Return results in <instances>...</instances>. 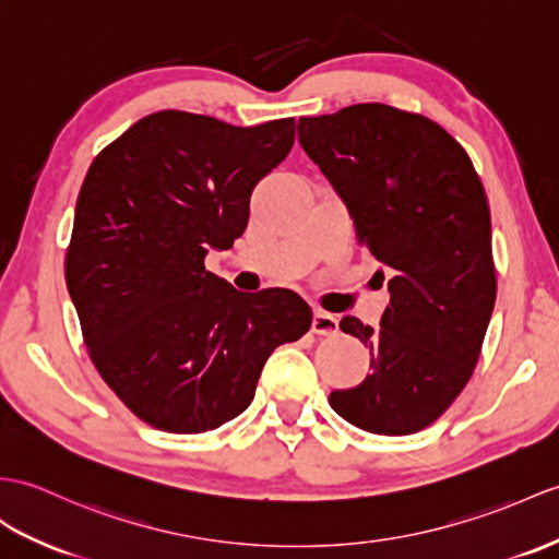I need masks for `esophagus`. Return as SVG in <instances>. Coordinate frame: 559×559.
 <instances>
[{"instance_id":"1","label":"esophagus","mask_w":559,"mask_h":559,"mask_svg":"<svg viewBox=\"0 0 559 559\" xmlns=\"http://www.w3.org/2000/svg\"><path fill=\"white\" fill-rule=\"evenodd\" d=\"M311 331L319 335H333L338 333V317L329 314V311L317 309L314 317H311Z\"/></svg>"}]
</instances>
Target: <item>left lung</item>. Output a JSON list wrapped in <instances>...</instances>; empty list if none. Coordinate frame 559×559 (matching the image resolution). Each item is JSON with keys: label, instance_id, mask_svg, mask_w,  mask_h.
I'll list each match as a JSON object with an SVG mask.
<instances>
[{"label": "left lung", "instance_id": "1", "mask_svg": "<svg viewBox=\"0 0 559 559\" xmlns=\"http://www.w3.org/2000/svg\"><path fill=\"white\" fill-rule=\"evenodd\" d=\"M297 140L391 295L381 331L343 317L341 329L369 347L371 371L333 391L331 407L369 433L421 431L469 381L496 305L481 180L438 123L381 102L302 116Z\"/></svg>", "mask_w": 559, "mask_h": 559}]
</instances>
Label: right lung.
Returning a JSON list of instances; mask_svg holds the SVG:
<instances>
[{
	"instance_id": "right-lung-1",
	"label": "right lung",
	"mask_w": 559,
	"mask_h": 559,
	"mask_svg": "<svg viewBox=\"0 0 559 559\" xmlns=\"http://www.w3.org/2000/svg\"><path fill=\"white\" fill-rule=\"evenodd\" d=\"M295 119L240 128L164 109L90 166L67 285L97 371L168 433H204L250 407L269 355L311 309L283 288L240 293L204 269L250 218V194L288 157Z\"/></svg>"
}]
</instances>
